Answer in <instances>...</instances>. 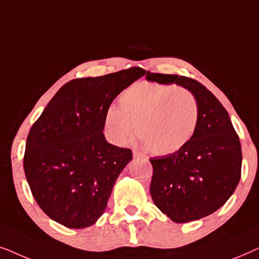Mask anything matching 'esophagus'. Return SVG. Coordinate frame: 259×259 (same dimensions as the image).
Segmentation results:
<instances>
[{
  "label": "esophagus",
  "mask_w": 259,
  "mask_h": 259,
  "mask_svg": "<svg viewBox=\"0 0 259 259\" xmlns=\"http://www.w3.org/2000/svg\"><path fill=\"white\" fill-rule=\"evenodd\" d=\"M133 157L134 158H146L145 157V154L140 153V152H138V151H133Z\"/></svg>",
  "instance_id": "obj_1"
}]
</instances>
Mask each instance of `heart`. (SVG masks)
<instances>
[{
    "instance_id": "b5f03b06",
    "label": "heart",
    "mask_w": 259,
    "mask_h": 259,
    "mask_svg": "<svg viewBox=\"0 0 259 259\" xmlns=\"http://www.w3.org/2000/svg\"><path fill=\"white\" fill-rule=\"evenodd\" d=\"M120 108L105 114V132L112 144L123 146L134 139L137 127L148 151L168 155L192 140L199 123V105L190 91L177 84L139 82L120 94Z\"/></svg>"
}]
</instances>
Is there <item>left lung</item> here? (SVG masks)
<instances>
[{"instance_id":"1","label":"left lung","mask_w":259,"mask_h":259,"mask_svg":"<svg viewBox=\"0 0 259 259\" xmlns=\"http://www.w3.org/2000/svg\"><path fill=\"white\" fill-rule=\"evenodd\" d=\"M146 79L186 88L199 105V123L192 140L177 153L150 159V192L157 207L175 223L198 221L217 211L235 192L242 169L239 138L229 113L200 82L151 72Z\"/></svg>"}]
</instances>
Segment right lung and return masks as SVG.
<instances>
[{
  "instance_id": "add662e5",
  "label": "right lung",
  "mask_w": 259,
  "mask_h": 259,
  "mask_svg": "<svg viewBox=\"0 0 259 259\" xmlns=\"http://www.w3.org/2000/svg\"><path fill=\"white\" fill-rule=\"evenodd\" d=\"M145 74L132 67L69 81L31 126L24 173L38 206L53 221L83 229L105 212L115 180L132 160V151L106 140V111Z\"/></svg>"
}]
</instances>
